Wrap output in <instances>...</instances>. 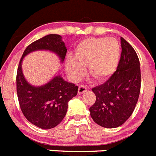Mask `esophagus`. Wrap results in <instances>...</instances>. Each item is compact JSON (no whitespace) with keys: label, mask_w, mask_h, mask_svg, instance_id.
<instances>
[{"label":"esophagus","mask_w":156,"mask_h":156,"mask_svg":"<svg viewBox=\"0 0 156 156\" xmlns=\"http://www.w3.org/2000/svg\"><path fill=\"white\" fill-rule=\"evenodd\" d=\"M87 87L86 86H84V85H80V86L79 87V89H78V93L80 94H83V92H85L87 90Z\"/></svg>","instance_id":"34e87169"}]
</instances>
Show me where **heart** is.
Listing matches in <instances>:
<instances>
[{"label": "heart", "instance_id": "1", "mask_svg": "<svg viewBox=\"0 0 156 156\" xmlns=\"http://www.w3.org/2000/svg\"><path fill=\"white\" fill-rule=\"evenodd\" d=\"M75 58L66 59V71L73 80H80L87 65L89 73L98 80H105L116 70L120 56V45L113 37L87 38L76 47Z\"/></svg>", "mask_w": 156, "mask_h": 156}]
</instances>
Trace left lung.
<instances>
[{"instance_id":"8db88e82","label":"left lung","mask_w":156,"mask_h":156,"mask_svg":"<svg viewBox=\"0 0 156 156\" xmlns=\"http://www.w3.org/2000/svg\"><path fill=\"white\" fill-rule=\"evenodd\" d=\"M120 59L116 71L103 84L92 88L96 95L90 108V116L97 124L115 128L132 115L140 90V68L133 47L122 37Z\"/></svg>"}]
</instances>
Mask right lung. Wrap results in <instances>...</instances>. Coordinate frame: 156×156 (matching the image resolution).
<instances>
[{
  "label": "right lung",
  "instance_id": "add662e5",
  "mask_svg": "<svg viewBox=\"0 0 156 156\" xmlns=\"http://www.w3.org/2000/svg\"><path fill=\"white\" fill-rule=\"evenodd\" d=\"M39 50L55 53L63 62L67 49L61 36L49 34L34 41L26 48L18 67L16 89L23 115L32 124L48 129L55 127L62 121L68 108L69 101L76 96L78 87L65 81L59 75L43 86L30 84L23 76L22 62L29 53Z\"/></svg>",
  "mask_w": 156,
  "mask_h": 156
}]
</instances>
